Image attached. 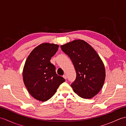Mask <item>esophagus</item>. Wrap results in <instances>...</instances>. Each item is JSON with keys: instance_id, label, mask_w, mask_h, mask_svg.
I'll list each match as a JSON object with an SVG mask.
<instances>
[{"instance_id": "obj_1", "label": "esophagus", "mask_w": 126, "mask_h": 126, "mask_svg": "<svg viewBox=\"0 0 126 126\" xmlns=\"http://www.w3.org/2000/svg\"><path fill=\"white\" fill-rule=\"evenodd\" d=\"M63 78L64 79H67V76H66V75H64L63 76Z\"/></svg>"}]
</instances>
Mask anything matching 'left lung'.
Here are the masks:
<instances>
[{"label":"left lung","instance_id":"left-lung-1","mask_svg":"<svg viewBox=\"0 0 126 126\" xmlns=\"http://www.w3.org/2000/svg\"><path fill=\"white\" fill-rule=\"evenodd\" d=\"M71 60L76 79L71 87L83 98L94 97L103 87L106 70L103 61L93 47L83 40L76 39L61 46Z\"/></svg>","mask_w":126,"mask_h":126}]
</instances>
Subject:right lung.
<instances>
[{
    "label": "right lung",
    "instance_id": "1",
    "mask_svg": "<svg viewBox=\"0 0 126 126\" xmlns=\"http://www.w3.org/2000/svg\"><path fill=\"white\" fill-rule=\"evenodd\" d=\"M58 47L55 44L42 43L32 51L25 61L23 70L24 83L37 100H49L65 81L63 77L57 75L55 66L50 63Z\"/></svg>",
    "mask_w": 126,
    "mask_h": 126
}]
</instances>
